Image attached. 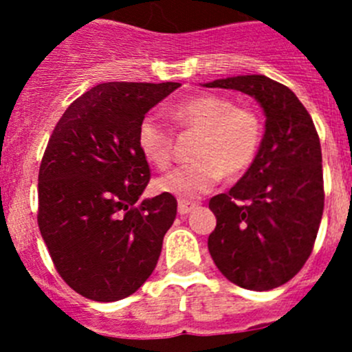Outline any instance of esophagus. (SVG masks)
Masks as SVG:
<instances>
[{
	"label": "esophagus",
	"instance_id": "obj_1",
	"mask_svg": "<svg viewBox=\"0 0 352 352\" xmlns=\"http://www.w3.org/2000/svg\"><path fill=\"white\" fill-rule=\"evenodd\" d=\"M197 206H199L197 202H192V201H179V212L180 214H189V212L194 211Z\"/></svg>",
	"mask_w": 352,
	"mask_h": 352
}]
</instances>
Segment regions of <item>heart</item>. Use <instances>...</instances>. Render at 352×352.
<instances>
[{
    "instance_id": "b5f03b06",
    "label": "heart",
    "mask_w": 352,
    "mask_h": 352,
    "mask_svg": "<svg viewBox=\"0 0 352 352\" xmlns=\"http://www.w3.org/2000/svg\"><path fill=\"white\" fill-rule=\"evenodd\" d=\"M170 117L182 129L201 133L192 165L180 166L158 179L162 192L180 199H194L208 192L223 175H242L250 168L262 141V119L254 109L239 107L230 98L201 94L170 110ZM138 144L143 155L165 170L173 156V138L166 126L148 116L138 127Z\"/></svg>"
}]
</instances>
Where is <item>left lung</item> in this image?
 <instances>
[{
	"label": "left lung",
	"instance_id": "left-lung-1",
	"mask_svg": "<svg viewBox=\"0 0 352 352\" xmlns=\"http://www.w3.org/2000/svg\"><path fill=\"white\" fill-rule=\"evenodd\" d=\"M204 87L250 95L265 113V133L250 168L230 192L209 201L216 216L209 254L236 286L274 289L300 272L320 226L324 172L317 129L296 95L264 74Z\"/></svg>",
	"mask_w": 352,
	"mask_h": 352
}]
</instances>
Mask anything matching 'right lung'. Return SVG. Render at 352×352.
I'll return each instance as SVG.
<instances>
[{
	"label": "right lung",
	"mask_w": 352,
	"mask_h": 352,
	"mask_svg": "<svg viewBox=\"0 0 352 352\" xmlns=\"http://www.w3.org/2000/svg\"><path fill=\"white\" fill-rule=\"evenodd\" d=\"M179 87L97 85L66 109L49 138L38 170V228L56 271L88 300H122L155 271L177 199H140L150 165L138 127Z\"/></svg>",
	"instance_id": "right-lung-1"
}]
</instances>
